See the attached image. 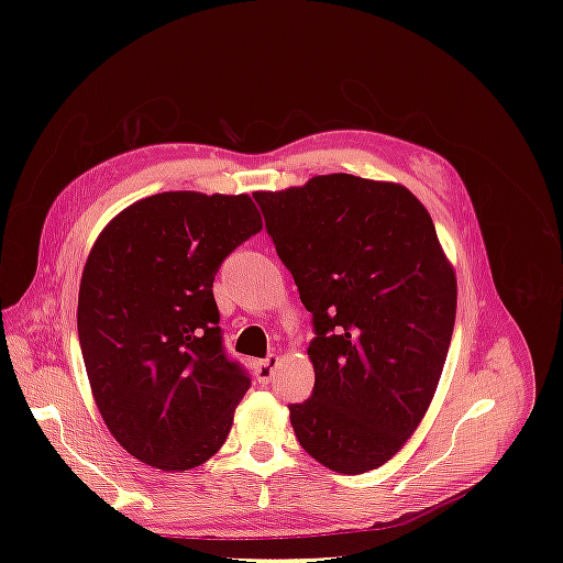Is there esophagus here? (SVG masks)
<instances>
[{
  "mask_svg": "<svg viewBox=\"0 0 563 563\" xmlns=\"http://www.w3.org/2000/svg\"><path fill=\"white\" fill-rule=\"evenodd\" d=\"M277 366H279V356L269 354L267 360H261L258 364H255V378H258V383L267 385L272 380V376L277 373Z\"/></svg>",
  "mask_w": 563,
  "mask_h": 563,
  "instance_id": "esophagus-1",
  "label": "esophagus"
}]
</instances>
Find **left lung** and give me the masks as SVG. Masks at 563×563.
Wrapping results in <instances>:
<instances>
[{
    "mask_svg": "<svg viewBox=\"0 0 563 563\" xmlns=\"http://www.w3.org/2000/svg\"><path fill=\"white\" fill-rule=\"evenodd\" d=\"M253 197L314 327L294 432L333 472L376 470L418 428L451 345L455 275L432 218L406 187L350 174Z\"/></svg>",
    "mask_w": 563,
    "mask_h": 563,
    "instance_id": "8db88e82",
    "label": "left lung"
}]
</instances>
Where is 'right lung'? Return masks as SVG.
<instances>
[{
	"label": "right lung",
	"mask_w": 563,
	"mask_h": 563,
	"mask_svg": "<svg viewBox=\"0 0 563 563\" xmlns=\"http://www.w3.org/2000/svg\"><path fill=\"white\" fill-rule=\"evenodd\" d=\"M261 230L249 195L162 192L119 213L89 253L84 366L112 437L152 467L190 470L225 444L251 378L225 352L213 279Z\"/></svg>",
	"instance_id": "add662e5"
}]
</instances>
